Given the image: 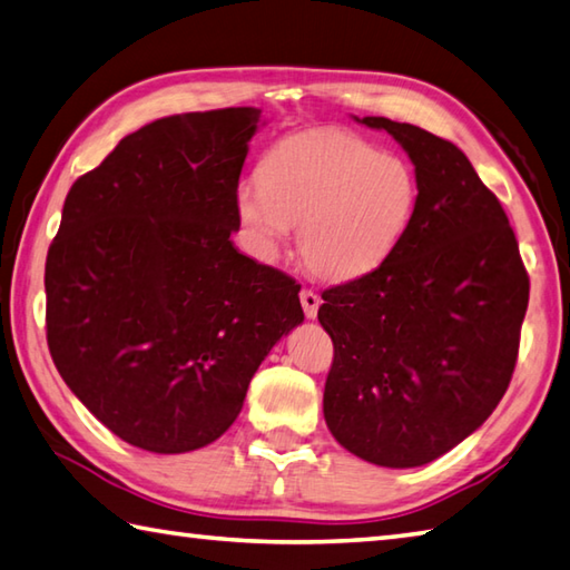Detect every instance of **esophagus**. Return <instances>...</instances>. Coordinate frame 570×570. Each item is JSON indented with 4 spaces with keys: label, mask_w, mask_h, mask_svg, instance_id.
I'll list each match as a JSON object with an SVG mask.
<instances>
[{
    "label": "esophagus",
    "mask_w": 570,
    "mask_h": 570,
    "mask_svg": "<svg viewBox=\"0 0 570 570\" xmlns=\"http://www.w3.org/2000/svg\"><path fill=\"white\" fill-rule=\"evenodd\" d=\"M299 303H303V309L309 320L317 317V309L322 303L317 293H313V289H303V293H299Z\"/></svg>",
    "instance_id": "obj_1"
}]
</instances>
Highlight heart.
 Segmentation results:
<instances>
[{
	"label": "heart",
	"instance_id": "1",
	"mask_svg": "<svg viewBox=\"0 0 570 570\" xmlns=\"http://www.w3.org/2000/svg\"><path fill=\"white\" fill-rule=\"evenodd\" d=\"M240 184L235 213L263 261L281 255L297 225V253L322 281L352 283L390 261L419 208L410 160L382 154L345 128L283 136Z\"/></svg>",
	"mask_w": 570,
	"mask_h": 570
}]
</instances>
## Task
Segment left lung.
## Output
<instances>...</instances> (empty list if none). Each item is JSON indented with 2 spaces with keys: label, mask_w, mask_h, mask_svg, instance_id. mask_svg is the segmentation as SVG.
<instances>
[{
  "label": "left lung",
  "mask_w": 570,
  "mask_h": 570,
  "mask_svg": "<svg viewBox=\"0 0 570 570\" xmlns=\"http://www.w3.org/2000/svg\"><path fill=\"white\" fill-rule=\"evenodd\" d=\"M357 121L410 156L419 208L380 271L322 293L317 320L335 345L322 412L354 456L412 469L474 434L509 390L529 275L499 198L452 141L384 116Z\"/></svg>",
  "instance_id": "8db88e82"
}]
</instances>
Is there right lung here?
Returning <instances> with one entry per match:
<instances>
[{
    "mask_svg": "<svg viewBox=\"0 0 570 570\" xmlns=\"http://www.w3.org/2000/svg\"><path fill=\"white\" fill-rule=\"evenodd\" d=\"M257 124L253 106L158 118L63 200L45 271L51 360L86 410L146 452L216 442L305 320L293 277L230 240Z\"/></svg>",
    "mask_w": 570,
    "mask_h": 570,
    "instance_id": "right-lung-1",
    "label": "right lung"
}]
</instances>
